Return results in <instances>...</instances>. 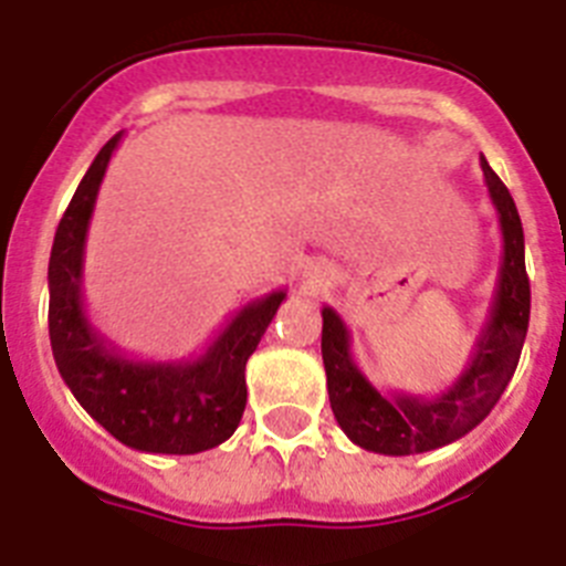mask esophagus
<instances>
[{"label":"esophagus","mask_w":566,"mask_h":566,"mask_svg":"<svg viewBox=\"0 0 566 566\" xmlns=\"http://www.w3.org/2000/svg\"><path fill=\"white\" fill-rule=\"evenodd\" d=\"M305 275H307V284H311V287H322V284L327 282L325 273H322L319 268H311Z\"/></svg>","instance_id":"esophagus-1"}]
</instances>
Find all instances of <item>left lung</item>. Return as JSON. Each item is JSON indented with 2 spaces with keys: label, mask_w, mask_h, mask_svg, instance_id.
I'll return each mask as SVG.
<instances>
[{
  "label": "left lung",
  "mask_w": 566,
  "mask_h": 566,
  "mask_svg": "<svg viewBox=\"0 0 566 566\" xmlns=\"http://www.w3.org/2000/svg\"><path fill=\"white\" fill-rule=\"evenodd\" d=\"M483 180L497 212L503 235L501 270L486 322L474 339L467 368L437 397L379 394L368 382L354 354L350 334L334 307H322V363L327 394L339 429L359 449L391 458L422 454L449 446L486 420L501 400L521 359L530 327V279L524 264V227L510 189L481 155Z\"/></svg>",
  "instance_id": "8db88e82"
}]
</instances>
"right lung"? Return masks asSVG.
<instances>
[{"label":"right lung","mask_w":566,"mask_h":566,"mask_svg":"<svg viewBox=\"0 0 566 566\" xmlns=\"http://www.w3.org/2000/svg\"><path fill=\"white\" fill-rule=\"evenodd\" d=\"M114 135L97 151L63 221L49 261V336L60 377L80 406L123 446L149 454H198L230 440L247 406L244 368L287 291L232 313L207 350L189 359H132L85 313V239Z\"/></svg>","instance_id":"1"}]
</instances>
